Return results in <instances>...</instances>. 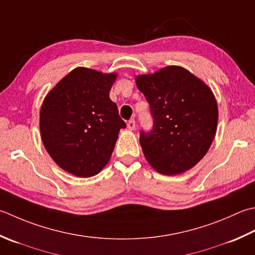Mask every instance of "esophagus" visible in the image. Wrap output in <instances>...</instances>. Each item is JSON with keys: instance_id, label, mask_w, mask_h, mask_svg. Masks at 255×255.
<instances>
[{"instance_id": "34e87169", "label": "esophagus", "mask_w": 255, "mask_h": 255, "mask_svg": "<svg viewBox=\"0 0 255 255\" xmlns=\"http://www.w3.org/2000/svg\"><path fill=\"white\" fill-rule=\"evenodd\" d=\"M127 127L129 130H134V128H136V122L131 119V121H129L127 124Z\"/></svg>"}]
</instances>
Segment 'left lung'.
<instances>
[{"label":"left lung","mask_w":255,"mask_h":255,"mask_svg":"<svg viewBox=\"0 0 255 255\" xmlns=\"http://www.w3.org/2000/svg\"><path fill=\"white\" fill-rule=\"evenodd\" d=\"M150 106L151 131L140 132L147 161L172 176L201 160L216 136L218 105L208 85L180 66H167L136 77Z\"/></svg>","instance_id":"left-lung-1"}]
</instances>
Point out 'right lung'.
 Instances as JSON below:
<instances>
[{"mask_svg":"<svg viewBox=\"0 0 255 255\" xmlns=\"http://www.w3.org/2000/svg\"><path fill=\"white\" fill-rule=\"evenodd\" d=\"M116 73L77 67L59 81L41 107L39 129L49 156L76 177L97 174L108 163L126 124L109 92Z\"/></svg>","mask_w":255,"mask_h":255,"instance_id":"1","label":"right lung"}]
</instances>
